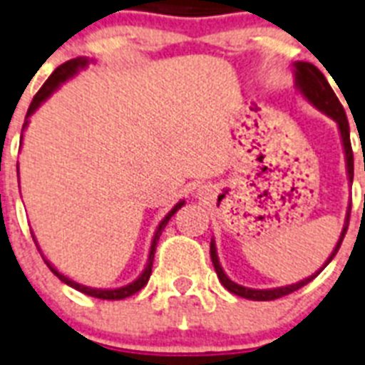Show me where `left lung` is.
I'll return each instance as SVG.
<instances>
[{
  "label": "left lung",
  "mask_w": 365,
  "mask_h": 365,
  "mask_svg": "<svg viewBox=\"0 0 365 365\" xmlns=\"http://www.w3.org/2000/svg\"><path fill=\"white\" fill-rule=\"evenodd\" d=\"M292 73H294V86H296V90H298V93H300V96L304 97L307 103H309V105L315 106L317 110H321L322 114H327L328 118H331V120L337 123L339 136H341L343 153H345L346 178H349V182L352 183L351 131H349V121H346V114H345V110H343L341 103H339V99L336 97L334 90L330 88V84H328V80L324 78V75H322L321 71L317 69L313 63H307V61H294V63H292ZM349 217H351V204H349V208H346L345 223H343L341 234H339L336 247L331 250L330 257L324 260V264L317 269L315 274H311L309 277L298 281V283H292V285H285V287H274V289H250V287H244V285H238V283H234L229 275L225 274L223 266H221V262H219L215 240L212 238V242H210V257H212L215 274H217L219 281H221V285L229 290V292H232V294H236V296H242V298H247V300L268 302V300H275V298H281V296L290 294V292H294V290L302 289V287L307 285L309 281L315 279L317 275L321 274L322 269L330 264V260L336 257L337 250H339V245H341L343 238H345V232H346V229H349Z\"/></svg>",
  "instance_id": "8db88e82"
}]
</instances>
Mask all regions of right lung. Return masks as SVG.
<instances>
[{
	"mask_svg": "<svg viewBox=\"0 0 365 365\" xmlns=\"http://www.w3.org/2000/svg\"><path fill=\"white\" fill-rule=\"evenodd\" d=\"M90 63H96V59H90V58H75V59H69V61H65L63 65H59L58 69L52 73V75L48 76V80L44 82V86L38 90L37 96L34 97V101H31V105H29L28 108V114H26V121H24V127H22V131H26V127L29 125V118L34 115V112H37V108L41 105H43L44 101L48 99L54 91H58L59 88H61V84H65L67 80H71L73 76H76L82 69H86L88 65ZM20 183V182H19ZM183 204H185V200H180V202L174 206L170 212L165 215V217L161 219V223L157 225V229H155V234H153V238H152V245H150V255H148V260H146V266H144V269H142V274L136 277L135 281H131V283H127V285L123 287H115V289H96V287H88V285H82V283H78V281L75 279H71V277H67L65 274H61L58 268H56L52 262H50L46 257L43 255V251H41V247H38L37 244V238H35V234H34V240H35V244H37V250L41 251V257L44 259V262H46V266H48L52 272H54L56 275H58L59 279L63 281L65 285H69L73 287V289L80 290V292H84V294L88 296H93V298H101V300H123V298H127V296H131L135 294V292H138V290L142 289V287L146 285L148 279H150V275H152V266H153V255H155V245H157V240H159V236H161L163 229L167 227V223L170 221V217H173L174 213L178 212V210L182 208Z\"/></svg>",
	"mask_w": 365,
	"mask_h": 365,
	"instance_id": "1",
	"label": "right lung"
}]
</instances>
